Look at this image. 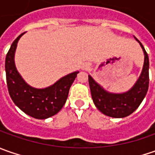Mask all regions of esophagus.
<instances>
[{
  "instance_id": "1",
  "label": "esophagus",
  "mask_w": 155,
  "mask_h": 155,
  "mask_svg": "<svg viewBox=\"0 0 155 155\" xmlns=\"http://www.w3.org/2000/svg\"><path fill=\"white\" fill-rule=\"evenodd\" d=\"M82 69H83L84 71H88V70H89V66H88V65H84V66L82 67Z\"/></svg>"
}]
</instances>
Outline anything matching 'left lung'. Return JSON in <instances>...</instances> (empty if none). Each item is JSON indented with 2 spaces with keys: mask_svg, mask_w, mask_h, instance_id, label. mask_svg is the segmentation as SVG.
<instances>
[{
  "mask_svg": "<svg viewBox=\"0 0 155 155\" xmlns=\"http://www.w3.org/2000/svg\"><path fill=\"white\" fill-rule=\"evenodd\" d=\"M144 52V64L139 78L134 86L123 93H113L103 87L89 75V84L94 104L105 116L114 118H123L132 114L146 96L149 84V59L142 44L134 37Z\"/></svg>",
  "mask_w": 155,
  "mask_h": 155,
  "instance_id": "8db88e82",
  "label": "left lung"
}]
</instances>
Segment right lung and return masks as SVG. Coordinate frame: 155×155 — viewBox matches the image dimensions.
Segmentation results:
<instances>
[{"label": "right lung", "mask_w": 155, "mask_h": 155, "mask_svg": "<svg viewBox=\"0 0 155 155\" xmlns=\"http://www.w3.org/2000/svg\"><path fill=\"white\" fill-rule=\"evenodd\" d=\"M17 37L11 45L5 60L7 84L11 98L24 113L36 119H46L56 115L63 108L68 97L69 90L79 71H74L61 78L52 85L38 89L29 85L22 78L15 64Z\"/></svg>", "instance_id": "add662e5"}]
</instances>
